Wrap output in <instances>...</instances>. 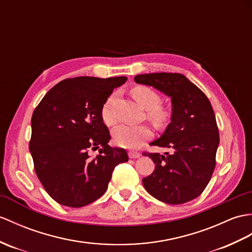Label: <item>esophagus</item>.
Segmentation results:
<instances>
[{"instance_id": "esophagus-1", "label": "esophagus", "mask_w": 252, "mask_h": 252, "mask_svg": "<svg viewBox=\"0 0 252 252\" xmlns=\"http://www.w3.org/2000/svg\"><path fill=\"white\" fill-rule=\"evenodd\" d=\"M128 157H130L131 159H137V158L140 157V154L137 153V151H130V153H128Z\"/></svg>"}]
</instances>
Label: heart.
Returning a JSON list of instances; mask_svg holds the SVG:
<instances>
[{
  "label": "heart",
  "instance_id": "heart-1",
  "mask_svg": "<svg viewBox=\"0 0 252 252\" xmlns=\"http://www.w3.org/2000/svg\"><path fill=\"white\" fill-rule=\"evenodd\" d=\"M131 93L138 104L147 109V117L158 126H162L166 124L169 118V110L167 107L162 106L161 96L153 88L148 86L138 85L132 88ZM115 94L109 95L104 102L101 108V117L105 125L114 126L117 120L113 113V104ZM153 136V131L148 126H131L125 125L117 127L113 133L114 142L122 148L135 149L140 144Z\"/></svg>",
  "mask_w": 252,
  "mask_h": 252
}]
</instances>
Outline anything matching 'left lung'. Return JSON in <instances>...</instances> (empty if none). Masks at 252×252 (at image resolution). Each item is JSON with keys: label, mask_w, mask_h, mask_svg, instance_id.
Masks as SVG:
<instances>
[{"label": "left lung", "mask_w": 252, "mask_h": 252, "mask_svg": "<svg viewBox=\"0 0 252 252\" xmlns=\"http://www.w3.org/2000/svg\"><path fill=\"white\" fill-rule=\"evenodd\" d=\"M134 80L165 93L173 105L171 124L160 138L150 143L171 153H143L156 164L155 171L143 178L145 189L173 205L194 200L205 190L216 166L219 130L212 104L183 74H140Z\"/></svg>", "instance_id": "8db88e82"}]
</instances>
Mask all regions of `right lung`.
I'll return each instance as SVG.
<instances>
[{
  "instance_id": "obj_1",
  "label": "right lung",
  "mask_w": 252,
  "mask_h": 252,
  "mask_svg": "<svg viewBox=\"0 0 252 252\" xmlns=\"http://www.w3.org/2000/svg\"><path fill=\"white\" fill-rule=\"evenodd\" d=\"M121 77L80 76L60 81L34 109L29 143L34 169L46 192L64 206L83 207L107 190L115 167L126 162L124 148H112L101 108ZM99 145L100 155L90 158Z\"/></svg>"
}]
</instances>
